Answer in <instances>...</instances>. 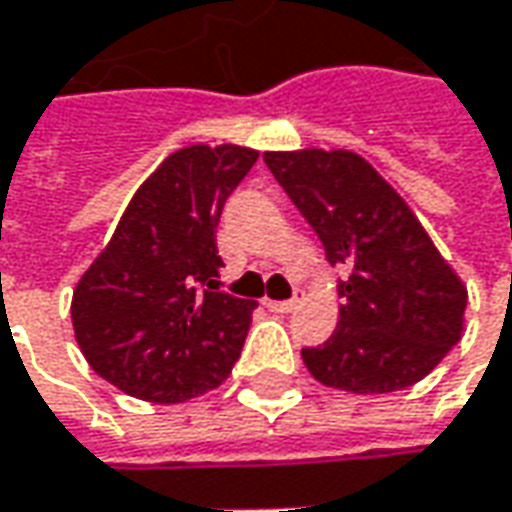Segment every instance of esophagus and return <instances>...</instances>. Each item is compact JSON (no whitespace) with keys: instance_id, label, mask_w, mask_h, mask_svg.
Here are the masks:
<instances>
[{"instance_id":"34e87169","label":"esophagus","mask_w":512,"mask_h":512,"mask_svg":"<svg viewBox=\"0 0 512 512\" xmlns=\"http://www.w3.org/2000/svg\"><path fill=\"white\" fill-rule=\"evenodd\" d=\"M263 306L269 311H277V314H286V311L297 309V297H291V300H263Z\"/></svg>"}]
</instances>
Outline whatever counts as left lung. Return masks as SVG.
<instances>
[{
	"mask_svg": "<svg viewBox=\"0 0 512 512\" xmlns=\"http://www.w3.org/2000/svg\"><path fill=\"white\" fill-rule=\"evenodd\" d=\"M266 167L326 246L340 280V323L303 348L311 377L351 394L414 385L462 340L467 291L408 203L345 150L266 152Z\"/></svg>",
	"mask_w": 512,
	"mask_h": 512,
	"instance_id": "8db88e82",
	"label": "left lung"
}]
</instances>
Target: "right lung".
Segmentation results:
<instances>
[{"instance_id": "obj_1", "label": "right lung", "mask_w": 512, "mask_h": 512, "mask_svg": "<svg viewBox=\"0 0 512 512\" xmlns=\"http://www.w3.org/2000/svg\"><path fill=\"white\" fill-rule=\"evenodd\" d=\"M255 161V150L235 144L172 152L79 280L70 306L76 340L118 391L184 402L232 374L257 303L221 291L215 232Z\"/></svg>"}]
</instances>
